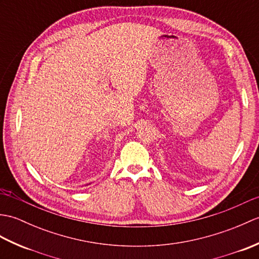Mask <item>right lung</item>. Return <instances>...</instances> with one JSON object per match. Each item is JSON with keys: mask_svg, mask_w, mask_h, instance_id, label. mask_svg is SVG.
Wrapping results in <instances>:
<instances>
[{"mask_svg": "<svg viewBox=\"0 0 259 259\" xmlns=\"http://www.w3.org/2000/svg\"><path fill=\"white\" fill-rule=\"evenodd\" d=\"M89 185H90V184H89Z\"/></svg>", "mask_w": 259, "mask_h": 259, "instance_id": "add662e5", "label": "right lung"}]
</instances>
